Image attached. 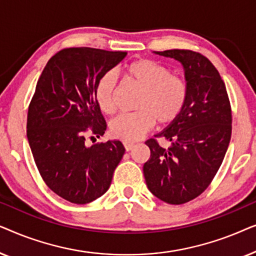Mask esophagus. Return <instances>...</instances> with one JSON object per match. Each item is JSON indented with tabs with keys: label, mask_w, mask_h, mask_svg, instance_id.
<instances>
[{
	"label": "esophagus",
	"mask_w": 256,
	"mask_h": 256,
	"mask_svg": "<svg viewBox=\"0 0 256 256\" xmlns=\"http://www.w3.org/2000/svg\"><path fill=\"white\" fill-rule=\"evenodd\" d=\"M124 146L126 152H130V150L134 148L135 144L132 142H127V141H126V142H124Z\"/></svg>",
	"instance_id": "obj_1"
}]
</instances>
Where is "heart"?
Instances as JSON below:
<instances>
[{
  "label": "heart",
  "mask_w": 256,
  "mask_h": 256,
  "mask_svg": "<svg viewBox=\"0 0 256 256\" xmlns=\"http://www.w3.org/2000/svg\"><path fill=\"white\" fill-rule=\"evenodd\" d=\"M124 76L142 90L134 113L121 114L110 124L115 138L135 141L150 130L154 124L166 126L183 112L188 100V84L182 76L170 74L169 70L150 59H138L126 66ZM118 76L113 71L104 73L94 90L100 110L112 115L116 110Z\"/></svg>",
  "instance_id": "1"
}]
</instances>
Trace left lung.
Returning <instances> with one entry per match:
<instances>
[{"label": "left lung", "instance_id": "1", "mask_svg": "<svg viewBox=\"0 0 256 256\" xmlns=\"http://www.w3.org/2000/svg\"><path fill=\"white\" fill-rule=\"evenodd\" d=\"M183 65L188 94L180 116L146 144V186L160 200L180 205L204 192L222 166L232 135V110L225 82L204 56L191 50L155 51Z\"/></svg>", "mask_w": 256, "mask_h": 256}]
</instances>
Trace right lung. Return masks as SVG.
Masks as SVG:
<instances>
[{"label":"right lung","instance_id":"1","mask_svg":"<svg viewBox=\"0 0 256 256\" xmlns=\"http://www.w3.org/2000/svg\"><path fill=\"white\" fill-rule=\"evenodd\" d=\"M127 52L70 48L48 62L28 110L26 136L45 184L65 200L87 204L110 186L124 154L120 141L86 146L107 124L94 90L98 80Z\"/></svg>","mask_w":256,"mask_h":256}]
</instances>
